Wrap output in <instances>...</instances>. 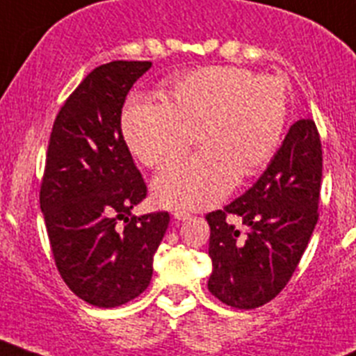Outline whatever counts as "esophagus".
Wrapping results in <instances>:
<instances>
[{
    "label": "esophagus",
    "mask_w": 356,
    "mask_h": 356,
    "mask_svg": "<svg viewBox=\"0 0 356 356\" xmlns=\"http://www.w3.org/2000/svg\"><path fill=\"white\" fill-rule=\"evenodd\" d=\"M191 214L188 213V211H182V209H175L174 211V218L175 220H179V222H184V220H188Z\"/></svg>",
    "instance_id": "esophagus-1"
}]
</instances>
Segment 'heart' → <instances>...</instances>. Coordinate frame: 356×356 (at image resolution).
I'll return each mask as SVG.
<instances>
[{
	"label": "heart",
	"mask_w": 356,
	"mask_h": 356,
	"mask_svg": "<svg viewBox=\"0 0 356 356\" xmlns=\"http://www.w3.org/2000/svg\"><path fill=\"white\" fill-rule=\"evenodd\" d=\"M165 102L133 97L122 134L143 165L161 168L195 142L200 152L168 166L152 182L161 206H214L239 179L257 175L275 156L289 106L286 81L234 65L190 70L166 83Z\"/></svg>",
	"instance_id": "1"
}]
</instances>
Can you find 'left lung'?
Returning <instances> with one entry per match:
<instances>
[{
    "label": "left lung",
    "mask_w": 356,
    "mask_h": 356,
    "mask_svg": "<svg viewBox=\"0 0 356 356\" xmlns=\"http://www.w3.org/2000/svg\"><path fill=\"white\" fill-rule=\"evenodd\" d=\"M321 177L318 127L310 117L300 118L257 182L223 209L206 214L213 296L248 310L271 302L287 286L318 223ZM230 213L241 226L228 222Z\"/></svg>",
    "instance_id": "8db88e82"
}]
</instances>
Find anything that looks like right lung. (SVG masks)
<instances>
[{
	"instance_id": "add662e5",
	"label": "right lung",
	"mask_w": 356,
	"mask_h": 356,
	"mask_svg": "<svg viewBox=\"0 0 356 356\" xmlns=\"http://www.w3.org/2000/svg\"><path fill=\"white\" fill-rule=\"evenodd\" d=\"M150 62L104 63L67 97L54 118L40 182L54 264L83 302L101 309L140 296L168 229L166 211L133 216L147 186L122 136L131 86Z\"/></svg>"
}]
</instances>
